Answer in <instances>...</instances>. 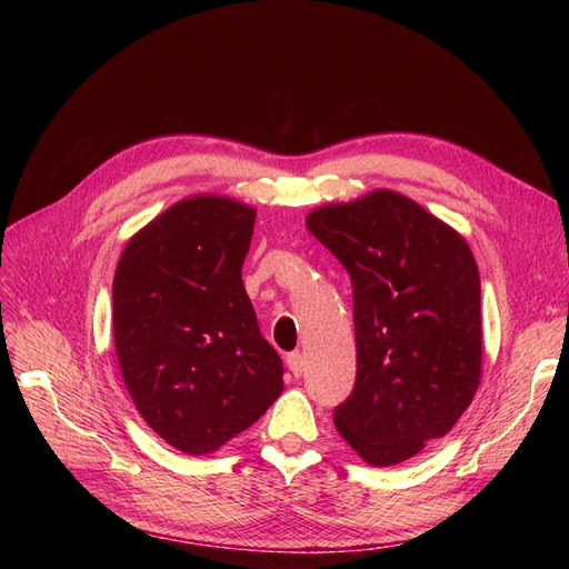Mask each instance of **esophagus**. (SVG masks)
Listing matches in <instances>:
<instances>
[{
  "label": "esophagus",
  "mask_w": 569,
  "mask_h": 569,
  "mask_svg": "<svg viewBox=\"0 0 569 569\" xmlns=\"http://www.w3.org/2000/svg\"><path fill=\"white\" fill-rule=\"evenodd\" d=\"M286 365H288V369H290V373H292L295 378H300V376L305 373V357H302L300 352H290V355L286 357Z\"/></svg>",
  "instance_id": "obj_1"
}]
</instances>
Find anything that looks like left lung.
<instances>
[{
  "label": "left lung",
  "instance_id": "obj_1",
  "mask_svg": "<svg viewBox=\"0 0 569 569\" xmlns=\"http://www.w3.org/2000/svg\"><path fill=\"white\" fill-rule=\"evenodd\" d=\"M307 228L352 281L357 380L335 410L371 466L450 433L482 376L480 272L452 226L390 189L316 207Z\"/></svg>",
  "mask_w": 569,
  "mask_h": 569
}]
</instances>
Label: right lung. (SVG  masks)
<instances>
[{
	"mask_svg": "<svg viewBox=\"0 0 569 569\" xmlns=\"http://www.w3.org/2000/svg\"><path fill=\"white\" fill-rule=\"evenodd\" d=\"M256 207L200 193L124 247L112 281L117 362L142 420L200 457L247 431L283 392V365L242 283Z\"/></svg>",
	"mask_w": 569,
	"mask_h": 569,
	"instance_id": "add662e5",
	"label": "right lung"
}]
</instances>
